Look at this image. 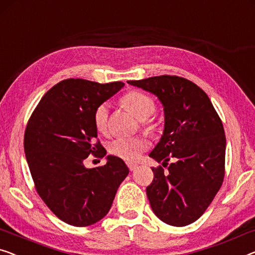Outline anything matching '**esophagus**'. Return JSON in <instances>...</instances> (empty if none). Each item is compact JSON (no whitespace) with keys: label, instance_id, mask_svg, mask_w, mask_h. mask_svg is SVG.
<instances>
[{"label":"esophagus","instance_id":"1","mask_svg":"<svg viewBox=\"0 0 255 255\" xmlns=\"http://www.w3.org/2000/svg\"><path fill=\"white\" fill-rule=\"evenodd\" d=\"M127 166H128L129 170H131V172L137 168V164H132V162H127Z\"/></svg>","mask_w":255,"mask_h":255}]
</instances>
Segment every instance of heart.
<instances>
[{
  "instance_id": "b5f03b06",
  "label": "heart",
  "mask_w": 255,
  "mask_h": 255,
  "mask_svg": "<svg viewBox=\"0 0 255 255\" xmlns=\"http://www.w3.org/2000/svg\"><path fill=\"white\" fill-rule=\"evenodd\" d=\"M123 104L129 112H131L136 119L142 121V126L146 131H153L155 124L149 118L155 111L153 100L147 95L139 91H130L123 97ZM95 127L101 134H108L110 123V105L102 103L94 112ZM149 149V142L137 136L131 138H117L109 145V151L116 157L126 161L138 160L144 152Z\"/></svg>"
}]
</instances>
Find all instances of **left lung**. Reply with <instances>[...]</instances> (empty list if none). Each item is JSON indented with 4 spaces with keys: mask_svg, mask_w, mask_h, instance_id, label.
Masks as SVG:
<instances>
[{
    "mask_svg": "<svg viewBox=\"0 0 255 255\" xmlns=\"http://www.w3.org/2000/svg\"><path fill=\"white\" fill-rule=\"evenodd\" d=\"M155 95L164 106L165 128L150 157L162 166L152 168L146 188L152 211L162 222L184 227L198 220L221 188L225 177L226 135L222 121L205 91L176 75L128 81Z\"/></svg>",
    "mask_w": 255,
    "mask_h": 255,
    "instance_id": "obj_1",
    "label": "left lung"
}]
</instances>
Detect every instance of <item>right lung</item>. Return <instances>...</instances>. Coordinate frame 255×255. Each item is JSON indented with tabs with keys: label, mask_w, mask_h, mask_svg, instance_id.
I'll return each instance as SVG.
<instances>
[{
	"label": "right lung",
	"mask_w": 255,
	"mask_h": 255,
	"mask_svg": "<svg viewBox=\"0 0 255 255\" xmlns=\"http://www.w3.org/2000/svg\"><path fill=\"white\" fill-rule=\"evenodd\" d=\"M66 79L44 94L30 116L24 150L35 189L57 218L74 227L94 225L108 214L129 169L123 159L86 168L89 154L103 158L94 112L123 87Z\"/></svg>",
	"instance_id": "add662e5"
}]
</instances>
